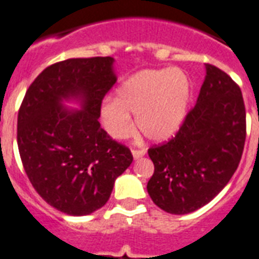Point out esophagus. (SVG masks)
I'll return each instance as SVG.
<instances>
[{
    "instance_id": "esophagus-1",
    "label": "esophagus",
    "mask_w": 259,
    "mask_h": 259,
    "mask_svg": "<svg viewBox=\"0 0 259 259\" xmlns=\"http://www.w3.org/2000/svg\"><path fill=\"white\" fill-rule=\"evenodd\" d=\"M132 153H133L134 160H138V158H141L142 156H145V149H133L132 150Z\"/></svg>"
}]
</instances>
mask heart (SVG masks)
I'll return each mask as SVG.
<instances>
[{
    "instance_id": "b5f03b06",
    "label": "heart",
    "mask_w": 259,
    "mask_h": 259,
    "mask_svg": "<svg viewBox=\"0 0 259 259\" xmlns=\"http://www.w3.org/2000/svg\"><path fill=\"white\" fill-rule=\"evenodd\" d=\"M189 94L191 82L181 70L140 71L118 87L115 99L102 103V123L111 137L122 140L133 132L130 117L133 114L146 138L164 141L180 129L187 115Z\"/></svg>"
}]
</instances>
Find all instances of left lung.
<instances>
[{
	"label": "left lung",
	"mask_w": 259,
	"mask_h": 259,
	"mask_svg": "<svg viewBox=\"0 0 259 259\" xmlns=\"http://www.w3.org/2000/svg\"><path fill=\"white\" fill-rule=\"evenodd\" d=\"M196 105L168 142L149 148L154 173L148 193L157 207L184 215L212 200L241 161L246 110L241 89L225 71L205 64Z\"/></svg>",
	"instance_id": "1"
}]
</instances>
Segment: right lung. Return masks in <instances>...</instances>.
I'll list each match as a JSON object with an SVG mask.
<instances>
[{
  "label": "right lung",
  "mask_w": 259,
  "mask_h": 259,
  "mask_svg": "<svg viewBox=\"0 0 259 259\" xmlns=\"http://www.w3.org/2000/svg\"><path fill=\"white\" fill-rule=\"evenodd\" d=\"M114 59H67L34 79L18 110L17 145L30 184L67 215H89L107 203L114 181L133 161L127 146L101 127L102 101L117 78ZM78 97L82 110L63 99Z\"/></svg>",
  "instance_id": "add662e5"
}]
</instances>
